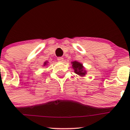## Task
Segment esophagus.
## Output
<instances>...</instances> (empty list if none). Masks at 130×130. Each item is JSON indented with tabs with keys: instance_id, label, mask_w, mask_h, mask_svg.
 I'll return each instance as SVG.
<instances>
[{
	"instance_id": "1",
	"label": "esophagus",
	"mask_w": 130,
	"mask_h": 130,
	"mask_svg": "<svg viewBox=\"0 0 130 130\" xmlns=\"http://www.w3.org/2000/svg\"><path fill=\"white\" fill-rule=\"evenodd\" d=\"M57 60H58V61H60V62H62L63 61V58H62V57H58L57 58Z\"/></svg>"
}]
</instances>
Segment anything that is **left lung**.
Returning a JSON list of instances; mask_svg holds the SVG:
<instances>
[{
    "mask_svg": "<svg viewBox=\"0 0 130 130\" xmlns=\"http://www.w3.org/2000/svg\"><path fill=\"white\" fill-rule=\"evenodd\" d=\"M71 63L72 64V69L74 70V72L76 74L80 77H84L87 74V71L83 66V64L77 61H72Z\"/></svg>",
    "mask_w": 130,
    "mask_h": 130,
    "instance_id": "1",
    "label": "left lung"
}]
</instances>
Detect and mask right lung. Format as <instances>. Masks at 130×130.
I'll return each mask as SVG.
<instances>
[{
    "label": "right lung",
    "mask_w": 130,
    "mask_h": 130,
    "mask_svg": "<svg viewBox=\"0 0 130 130\" xmlns=\"http://www.w3.org/2000/svg\"><path fill=\"white\" fill-rule=\"evenodd\" d=\"M48 61H45L44 62V63H43V67H46V66H47V65H48Z\"/></svg>",
    "instance_id": "1"
}]
</instances>
